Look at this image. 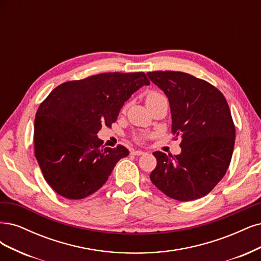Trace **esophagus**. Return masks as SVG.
<instances>
[{
    "label": "esophagus",
    "mask_w": 261,
    "mask_h": 261,
    "mask_svg": "<svg viewBox=\"0 0 261 261\" xmlns=\"http://www.w3.org/2000/svg\"><path fill=\"white\" fill-rule=\"evenodd\" d=\"M131 154L136 155V156H141V155H144V152H143V150H139V149H132Z\"/></svg>",
    "instance_id": "1"
}]
</instances>
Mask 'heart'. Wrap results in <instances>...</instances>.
<instances>
[{"label":"heart","instance_id":"1","mask_svg":"<svg viewBox=\"0 0 261 261\" xmlns=\"http://www.w3.org/2000/svg\"><path fill=\"white\" fill-rule=\"evenodd\" d=\"M161 95H163V94H161V93H159V92H157V91H149L148 93L146 94V96H145V102H146V104H149L150 102H153L154 99H156L157 97H159ZM147 138H148V134H145V133L136 134V136L133 137V139L136 140L137 142H142V141H144V140L147 139Z\"/></svg>","mask_w":261,"mask_h":261}]
</instances>
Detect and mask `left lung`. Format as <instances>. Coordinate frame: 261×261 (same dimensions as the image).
<instances>
[{
	"label": "left lung",
	"instance_id": "left-lung-1",
	"mask_svg": "<svg viewBox=\"0 0 261 261\" xmlns=\"http://www.w3.org/2000/svg\"><path fill=\"white\" fill-rule=\"evenodd\" d=\"M169 99L171 132L181 138V153L154 152L149 178L168 197L189 201L207 195L223 178L233 154L235 125L221 92L181 71L147 72Z\"/></svg>",
	"mask_w": 261,
	"mask_h": 261
}]
</instances>
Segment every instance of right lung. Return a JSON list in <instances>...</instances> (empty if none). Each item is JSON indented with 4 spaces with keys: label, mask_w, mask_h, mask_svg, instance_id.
<instances>
[{
    "label": "right lung",
    "mask_w": 261,
    "mask_h": 261,
    "mask_svg": "<svg viewBox=\"0 0 261 261\" xmlns=\"http://www.w3.org/2000/svg\"><path fill=\"white\" fill-rule=\"evenodd\" d=\"M149 80L144 72H104L56 87L38 108L35 155L57 194L82 199L102 188L128 148L105 147L97 132L112 127L124 102Z\"/></svg>",
    "instance_id": "add662e5"
}]
</instances>
